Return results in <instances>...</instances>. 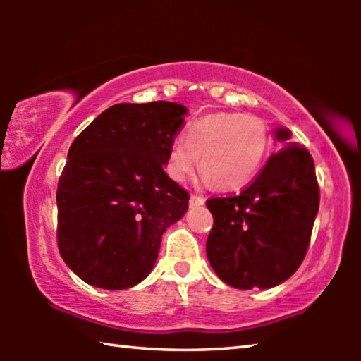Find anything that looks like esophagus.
<instances>
[{"mask_svg":"<svg viewBox=\"0 0 361 361\" xmlns=\"http://www.w3.org/2000/svg\"><path fill=\"white\" fill-rule=\"evenodd\" d=\"M205 204V199L202 195H197V194H192L191 199H189V205L191 207H199V205H204Z\"/></svg>","mask_w":361,"mask_h":361,"instance_id":"obj_1","label":"esophagus"}]
</instances>
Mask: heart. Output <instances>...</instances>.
I'll return each instance as SVG.
<instances>
[{
  "mask_svg": "<svg viewBox=\"0 0 361 361\" xmlns=\"http://www.w3.org/2000/svg\"><path fill=\"white\" fill-rule=\"evenodd\" d=\"M182 142L170 146L167 173L185 181L195 169L221 191H235L252 181L264 162L269 133L261 119L239 113H215L192 122Z\"/></svg>",
  "mask_w": 361,
  "mask_h": 361,
  "instance_id": "heart-1",
  "label": "heart"
}]
</instances>
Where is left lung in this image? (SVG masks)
Masks as SVG:
<instances>
[{"mask_svg": "<svg viewBox=\"0 0 361 361\" xmlns=\"http://www.w3.org/2000/svg\"><path fill=\"white\" fill-rule=\"evenodd\" d=\"M277 138L291 132L277 129ZM314 159L298 143L269 157L243 191L212 197L213 228L207 256L216 276L234 288H272L298 271L319 212Z\"/></svg>", "mask_w": 361, "mask_h": 361, "instance_id": "left-lung-1", "label": "left lung"}]
</instances>
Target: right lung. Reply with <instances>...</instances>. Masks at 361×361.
I'll use <instances>...</instances> for the list:
<instances>
[{
  "instance_id": "obj_1",
  "label": "right lung",
  "mask_w": 361,
  "mask_h": 361,
  "mask_svg": "<svg viewBox=\"0 0 361 361\" xmlns=\"http://www.w3.org/2000/svg\"><path fill=\"white\" fill-rule=\"evenodd\" d=\"M186 111L162 100L118 103L71 143L57 186V245L85 283L142 282L162 234L186 213L189 192L164 172Z\"/></svg>"
}]
</instances>
